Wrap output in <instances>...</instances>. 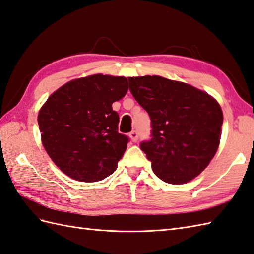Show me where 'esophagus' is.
I'll list each match as a JSON object with an SVG mask.
<instances>
[{"instance_id": "1", "label": "esophagus", "mask_w": 254, "mask_h": 254, "mask_svg": "<svg viewBox=\"0 0 254 254\" xmlns=\"http://www.w3.org/2000/svg\"><path fill=\"white\" fill-rule=\"evenodd\" d=\"M128 136H129V138L132 139V141H137V138H138V133L136 132V131H132L131 133L128 134Z\"/></svg>"}]
</instances>
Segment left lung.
I'll list each match as a JSON object with an SVG mask.
<instances>
[{"instance_id":"1","label":"left lung","mask_w":254,"mask_h":254,"mask_svg":"<svg viewBox=\"0 0 254 254\" xmlns=\"http://www.w3.org/2000/svg\"><path fill=\"white\" fill-rule=\"evenodd\" d=\"M129 91L148 113L151 136L140 148L154 173L169 184L190 182L219 148L223 113L207 92L160 75L128 78Z\"/></svg>"}]
</instances>
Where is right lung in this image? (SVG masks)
Segmentation results:
<instances>
[{"label":"right lung","instance_id":"obj_1","mask_svg":"<svg viewBox=\"0 0 254 254\" xmlns=\"http://www.w3.org/2000/svg\"><path fill=\"white\" fill-rule=\"evenodd\" d=\"M126 76L91 74L67 82L41 107L38 123L47 155L63 173L93 183L113 174L127 147L113 104L126 96Z\"/></svg>","mask_w":254,"mask_h":254}]
</instances>
